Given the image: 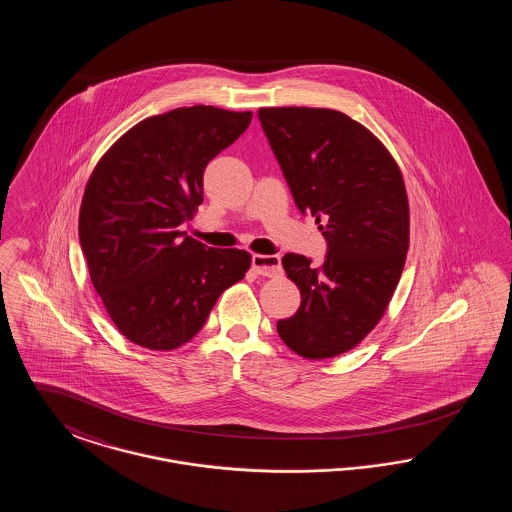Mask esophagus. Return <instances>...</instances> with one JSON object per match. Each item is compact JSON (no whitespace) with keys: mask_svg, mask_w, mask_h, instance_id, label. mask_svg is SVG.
Returning a JSON list of instances; mask_svg holds the SVG:
<instances>
[{"mask_svg":"<svg viewBox=\"0 0 512 512\" xmlns=\"http://www.w3.org/2000/svg\"><path fill=\"white\" fill-rule=\"evenodd\" d=\"M253 270L261 276H276L282 270V263L278 255H253L251 259Z\"/></svg>","mask_w":512,"mask_h":512,"instance_id":"esophagus-1","label":"esophagus"}]
</instances>
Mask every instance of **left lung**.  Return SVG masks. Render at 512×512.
<instances>
[{"mask_svg":"<svg viewBox=\"0 0 512 512\" xmlns=\"http://www.w3.org/2000/svg\"><path fill=\"white\" fill-rule=\"evenodd\" d=\"M267 134L297 209L315 217L328 251L322 267L286 253L301 305L278 320L282 341L305 359L336 357L380 322L409 249V201L384 144L334 109L263 107Z\"/></svg>","mask_w":512,"mask_h":512,"instance_id":"left-lung-1","label":"left lung"}]
</instances>
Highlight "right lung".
<instances>
[{"label": "right lung", "mask_w": 512, "mask_h": 512, "mask_svg": "<svg viewBox=\"0 0 512 512\" xmlns=\"http://www.w3.org/2000/svg\"><path fill=\"white\" fill-rule=\"evenodd\" d=\"M253 113L178 107L132 126L99 159L78 217L92 284L126 340L171 351L203 328L220 293L251 265L242 249H215L182 224L203 203V172Z\"/></svg>", "instance_id": "1"}]
</instances>
